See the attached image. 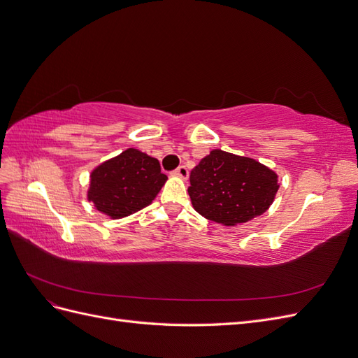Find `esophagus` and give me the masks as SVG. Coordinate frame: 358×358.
<instances>
[{
	"instance_id": "34e87169",
	"label": "esophagus",
	"mask_w": 358,
	"mask_h": 358,
	"mask_svg": "<svg viewBox=\"0 0 358 358\" xmlns=\"http://www.w3.org/2000/svg\"><path fill=\"white\" fill-rule=\"evenodd\" d=\"M173 175L175 176H179L182 179H187L188 178V169L185 166H179L175 171H173Z\"/></svg>"
}]
</instances>
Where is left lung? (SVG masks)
Instances as JSON below:
<instances>
[{
    "mask_svg": "<svg viewBox=\"0 0 358 358\" xmlns=\"http://www.w3.org/2000/svg\"><path fill=\"white\" fill-rule=\"evenodd\" d=\"M188 194L201 216L237 225L264 213L279 188L278 175L252 158L213 149L191 170Z\"/></svg>",
    "mask_w": 358,
    "mask_h": 358,
    "instance_id": "left-lung-1",
    "label": "left lung"
}]
</instances>
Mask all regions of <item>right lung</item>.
Masks as SVG:
<instances>
[{
    "mask_svg": "<svg viewBox=\"0 0 358 358\" xmlns=\"http://www.w3.org/2000/svg\"><path fill=\"white\" fill-rule=\"evenodd\" d=\"M167 180L157 158L129 148L91 173L88 200L113 220L146 208Z\"/></svg>",
    "mask_w": 358,
    "mask_h": 358,
    "instance_id": "1",
    "label": "right lung"
}]
</instances>
